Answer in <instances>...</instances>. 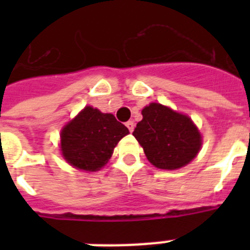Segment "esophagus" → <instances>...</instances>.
<instances>
[{
	"mask_svg": "<svg viewBox=\"0 0 250 250\" xmlns=\"http://www.w3.org/2000/svg\"><path fill=\"white\" fill-rule=\"evenodd\" d=\"M125 127H127V128H128L129 132H132L133 128H135V123H133L132 121L127 122V123H125Z\"/></svg>",
	"mask_w": 250,
	"mask_h": 250,
	"instance_id": "esophagus-1",
	"label": "esophagus"
}]
</instances>
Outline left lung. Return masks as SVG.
<instances>
[{
    "label": "left lung",
    "mask_w": 250,
    "mask_h": 250,
    "mask_svg": "<svg viewBox=\"0 0 250 250\" xmlns=\"http://www.w3.org/2000/svg\"><path fill=\"white\" fill-rule=\"evenodd\" d=\"M141 114L143 121L137 123L132 135L153 166L178 170L197 156L202 137L188 115L157 102L145 106Z\"/></svg>",
    "instance_id": "1"
}]
</instances>
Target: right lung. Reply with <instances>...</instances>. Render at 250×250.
<instances>
[{
    "mask_svg": "<svg viewBox=\"0 0 250 250\" xmlns=\"http://www.w3.org/2000/svg\"><path fill=\"white\" fill-rule=\"evenodd\" d=\"M128 133L113 114L85 106L61 131V152L71 166L93 172L107 164L119 140Z\"/></svg>",
    "mask_w": 250,
    "mask_h": 250,
    "instance_id": "add662e5",
    "label": "right lung"
}]
</instances>
